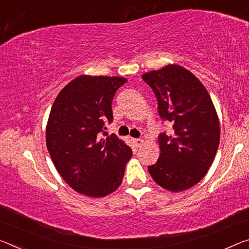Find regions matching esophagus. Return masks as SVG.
I'll use <instances>...</instances> for the list:
<instances>
[{
  "label": "esophagus",
  "mask_w": 249,
  "mask_h": 249,
  "mask_svg": "<svg viewBox=\"0 0 249 249\" xmlns=\"http://www.w3.org/2000/svg\"><path fill=\"white\" fill-rule=\"evenodd\" d=\"M133 142H135L137 147H140L141 144L143 143V140L142 139H133Z\"/></svg>",
  "instance_id": "1"
}]
</instances>
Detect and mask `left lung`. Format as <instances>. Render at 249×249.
<instances>
[{"label": "left lung", "mask_w": 249, "mask_h": 249, "mask_svg": "<svg viewBox=\"0 0 249 249\" xmlns=\"http://www.w3.org/2000/svg\"><path fill=\"white\" fill-rule=\"evenodd\" d=\"M142 80L156 94L160 118L173 125L170 133L159 135L160 156L149 173L164 189H188L205 177L219 146L215 107L199 80L177 64L144 73Z\"/></svg>", "instance_id": "8db88e82"}]
</instances>
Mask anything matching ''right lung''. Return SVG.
<instances>
[{"mask_svg": "<svg viewBox=\"0 0 249 249\" xmlns=\"http://www.w3.org/2000/svg\"><path fill=\"white\" fill-rule=\"evenodd\" d=\"M127 82L119 76L80 75L60 91L47 124V147L54 166L72 189L103 197L119 188L132 151L114 133L116 91Z\"/></svg>", "mask_w": 249, "mask_h": 249, "instance_id": "obj_1", "label": "right lung"}]
</instances>
